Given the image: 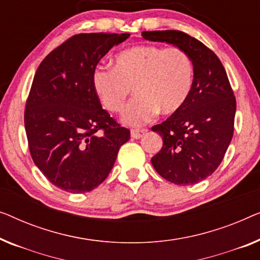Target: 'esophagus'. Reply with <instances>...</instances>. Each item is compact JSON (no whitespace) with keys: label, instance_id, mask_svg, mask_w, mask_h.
<instances>
[{"label":"esophagus","instance_id":"34e87169","mask_svg":"<svg viewBox=\"0 0 260 260\" xmlns=\"http://www.w3.org/2000/svg\"><path fill=\"white\" fill-rule=\"evenodd\" d=\"M146 133L145 130H137V129H134L131 130V137L135 138V139H139L144 136V134Z\"/></svg>","mask_w":260,"mask_h":260}]
</instances>
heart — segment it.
<instances>
[{"label": "heart", "mask_w": 260, "mask_h": 260, "mask_svg": "<svg viewBox=\"0 0 260 260\" xmlns=\"http://www.w3.org/2000/svg\"><path fill=\"white\" fill-rule=\"evenodd\" d=\"M193 67L189 55L179 48L137 46L118 52L114 69L99 67L91 82L97 97L110 112H122L131 89L136 93L122 121L141 126L161 111L172 114L190 95Z\"/></svg>", "instance_id": "1"}]
</instances>
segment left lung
Returning a JSON list of instances; mask_svg holds the SVG:
<instances>
[{
	"mask_svg": "<svg viewBox=\"0 0 260 260\" xmlns=\"http://www.w3.org/2000/svg\"><path fill=\"white\" fill-rule=\"evenodd\" d=\"M142 36L182 49L192 62V88L186 102L151 127L163 139V148L151 158L155 170L177 185H192L219 167L233 136L236 99L226 71L212 50L185 32L143 31Z\"/></svg>",
	"mask_w": 260,
	"mask_h": 260,
	"instance_id": "left-lung-1",
	"label": "left lung"
}]
</instances>
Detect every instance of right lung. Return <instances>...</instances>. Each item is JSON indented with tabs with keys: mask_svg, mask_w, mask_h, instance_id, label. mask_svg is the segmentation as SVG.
<instances>
[{
	"mask_svg": "<svg viewBox=\"0 0 260 260\" xmlns=\"http://www.w3.org/2000/svg\"><path fill=\"white\" fill-rule=\"evenodd\" d=\"M130 34H78L52 50L34 77L24 126L30 155L50 183L83 193L107 178L130 131L102 109L91 77Z\"/></svg>",
	"mask_w": 260,
	"mask_h": 260,
	"instance_id": "right-lung-1",
	"label": "right lung"
}]
</instances>
